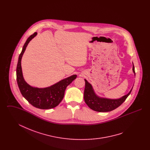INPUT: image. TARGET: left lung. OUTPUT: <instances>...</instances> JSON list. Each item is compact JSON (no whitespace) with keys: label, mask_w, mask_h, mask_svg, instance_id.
Returning a JSON list of instances; mask_svg holds the SVG:
<instances>
[{"label":"left lung","mask_w":150,"mask_h":150,"mask_svg":"<svg viewBox=\"0 0 150 150\" xmlns=\"http://www.w3.org/2000/svg\"><path fill=\"white\" fill-rule=\"evenodd\" d=\"M133 72L136 75L134 66L133 64ZM86 86L84 93V99L86 104L92 110L97 112H108L115 110V108L120 106L121 104L127 99V98L130 94L132 90L129 91L127 94L119 98L111 99L101 97L98 96L94 90L93 86L86 79Z\"/></svg>","instance_id":"8db88e82"}]
</instances>
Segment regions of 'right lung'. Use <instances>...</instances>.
Returning <instances> with one entry per match:
<instances>
[{"label":"right lung","mask_w":150,"mask_h":150,"mask_svg":"<svg viewBox=\"0 0 150 150\" xmlns=\"http://www.w3.org/2000/svg\"><path fill=\"white\" fill-rule=\"evenodd\" d=\"M37 35L35 33L30 36L25 43L20 53L16 69L17 81L23 97L33 106L40 109H50L57 106L64 97L66 88L76 78V75L64 79L53 85L45 88L30 86L24 79L21 67V59L29 42Z\"/></svg>","instance_id":"obj_1"}]
</instances>
